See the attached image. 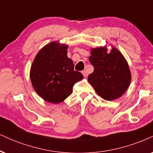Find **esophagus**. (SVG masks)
Instances as JSON below:
<instances>
[{
    "label": "esophagus",
    "mask_w": 153,
    "mask_h": 153,
    "mask_svg": "<svg viewBox=\"0 0 153 153\" xmlns=\"http://www.w3.org/2000/svg\"><path fill=\"white\" fill-rule=\"evenodd\" d=\"M82 75H83V76L85 77V78H86L87 76H88V72H87V71H82Z\"/></svg>",
    "instance_id": "obj_1"
}]
</instances>
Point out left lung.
Returning a JSON list of instances; mask_svg holds the SVG:
<instances>
[{
    "instance_id": "left-lung-1",
    "label": "left lung",
    "mask_w": 153,
    "mask_h": 153,
    "mask_svg": "<svg viewBox=\"0 0 153 153\" xmlns=\"http://www.w3.org/2000/svg\"><path fill=\"white\" fill-rule=\"evenodd\" d=\"M89 61L94 71L88 76L89 82L104 100L117 99L126 92L131 75L126 61L116 48L107 53L105 47L92 49Z\"/></svg>"
}]
</instances>
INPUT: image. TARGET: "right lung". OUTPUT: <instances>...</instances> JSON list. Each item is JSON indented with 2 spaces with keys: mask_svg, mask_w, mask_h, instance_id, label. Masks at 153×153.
Listing matches in <instances>:
<instances>
[{
  "mask_svg": "<svg viewBox=\"0 0 153 153\" xmlns=\"http://www.w3.org/2000/svg\"><path fill=\"white\" fill-rule=\"evenodd\" d=\"M67 49L66 45L51 42L40 50L31 66L33 88L46 102H63L72 93L73 85L83 78L82 73L74 71Z\"/></svg>",
  "mask_w": 153,
  "mask_h": 153,
  "instance_id": "add662e5",
  "label": "right lung"
}]
</instances>
